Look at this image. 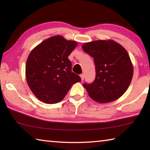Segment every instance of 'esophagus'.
<instances>
[{"mask_svg": "<svg viewBox=\"0 0 150 150\" xmlns=\"http://www.w3.org/2000/svg\"><path fill=\"white\" fill-rule=\"evenodd\" d=\"M80 77H81V80L83 81V79H84V77H85L84 74H81V75H80Z\"/></svg>", "mask_w": 150, "mask_h": 150, "instance_id": "esophagus-1", "label": "esophagus"}]
</instances>
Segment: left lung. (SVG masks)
<instances>
[{
    "label": "left lung",
    "instance_id": "8db88e82",
    "mask_svg": "<svg viewBox=\"0 0 150 150\" xmlns=\"http://www.w3.org/2000/svg\"><path fill=\"white\" fill-rule=\"evenodd\" d=\"M93 57L96 78L92 84H83L96 102L108 103L117 100L130 85L134 68L125 48L112 40H96L82 45Z\"/></svg>",
    "mask_w": 150,
    "mask_h": 150
}]
</instances>
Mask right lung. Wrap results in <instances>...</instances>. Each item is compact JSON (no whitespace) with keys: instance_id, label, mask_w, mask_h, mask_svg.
<instances>
[{"instance_id":"right-lung-1","label":"right lung","mask_w":150,"mask_h":150,"mask_svg":"<svg viewBox=\"0 0 150 150\" xmlns=\"http://www.w3.org/2000/svg\"><path fill=\"white\" fill-rule=\"evenodd\" d=\"M77 43L62 35L50 37L33 49L28 57L26 78L38 99L46 104L62 100L72 85L81 81L71 71L68 59Z\"/></svg>"}]
</instances>
